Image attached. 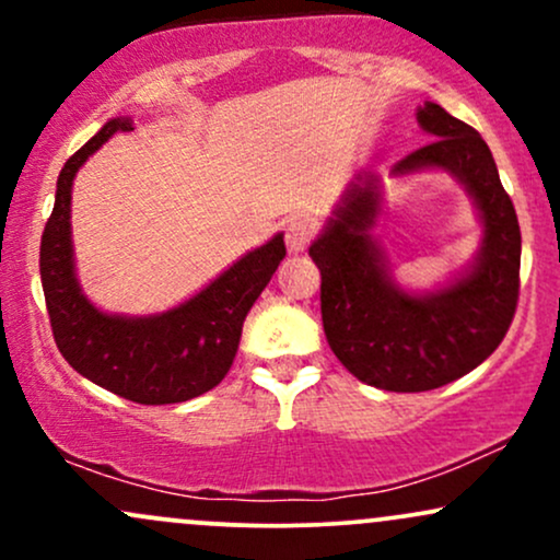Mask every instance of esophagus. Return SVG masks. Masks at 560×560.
<instances>
[{
	"label": "esophagus",
	"mask_w": 560,
	"mask_h": 560,
	"mask_svg": "<svg viewBox=\"0 0 560 560\" xmlns=\"http://www.w3.org/2000/svg\"><path fill=\"white\" fill-rule=\"evenodd\" d=\"M313 240V226L305 218H292L287 223V247L289 253H302Z\"/></svg>",
	"instance_id": "esophagus-1"
}]
</instances>
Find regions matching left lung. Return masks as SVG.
Listing matches in <instances>:
<instances>
[{"label": "left lung", "mask_w": 560, "mask_h": 560, "mask_svg": "<svg viewBox=\"0 0 560 560\" xmlns=\"http://www.w3.org/2000/svg\"><path fill=\"white\" fill-rule=\"evenodd\" d=\"M416 120L434 139L395 163L392 176L445 171L464 186L481 221L471 266L434 292L397 284L371 234L382 215V182L371 171L347 186L307 249L320 271V318L334 355L387 392H427L466 376L503 342L518 300L522 231L490 147L436 102H423Z\"/></svg>", "instance_id": "left-lung-1"}]
</instances>
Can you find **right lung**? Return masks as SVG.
Instances as JSON below:
<instances>
[{
    "instance_id": "add662e5",
    "label": "right lung",
    "mask_w": 560,
    "mask_h": 560,
    "mask_svg": "<svg viewBox=\"0 0 560 560\" xmlns=\"http://www.w3.org/2000/svg\"><path fill=\"white\" fill-rule=\"evenodd\" d=\"M131 120L113 118L68 160L42 234V287L62 358L89 382L141 405L184 402L221 384L234 363L242 324L284 260V234L242 255L208 287L155 316L105 313L75 276L70 189L75 173Z\"/></svg>"
}]
</instances>
